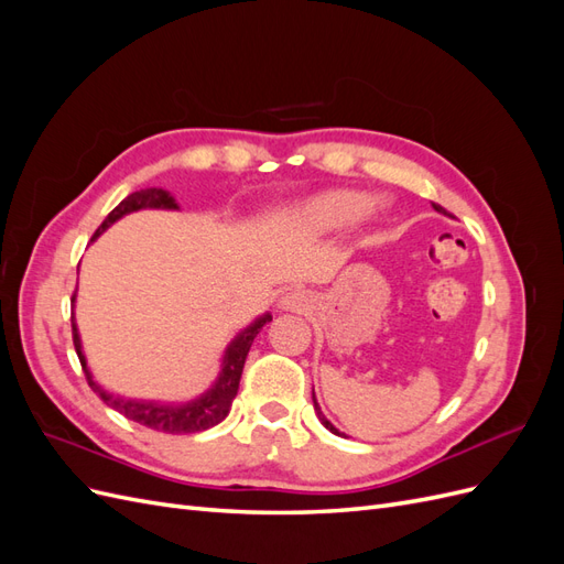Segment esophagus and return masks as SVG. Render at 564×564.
<instances>
[{
	"label": "esophagus",
	"instance_id": "34e87169",
	"mask_svg": "<svg viewBox=\"0 0 564 564\" xmlns=\"http://www.w3.org/2000/svg\"><path fill=\"white\" fill-rule=\"evenodd\" d=\"M280 305L284 311H303L305 305H308V299H305L303 292H299V289H292V292H286L280 301Z\"/></svg>",
	"mask_w": 564,
	"mask_h": 564
}]
</instances>
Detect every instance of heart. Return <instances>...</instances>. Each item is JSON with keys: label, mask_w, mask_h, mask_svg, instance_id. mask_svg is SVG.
Segmentation results:
<instances>
[{"label": "heart", "mask_w": 564, "mask_h": 564, "mask_svg": "<svg viewBox=\"0 0 564 564\" xmlns=\"http://www.w3.org/2000/svg\"><path fill=\"white\" fill-rule=\"evenodd\" d=\"M369 207L362 193L352 191H329L311 197L296 209V218L303 228L315 232L338 230L360 218Z\"/></svg>", "instance_id": "obj_1"}]
</instances>
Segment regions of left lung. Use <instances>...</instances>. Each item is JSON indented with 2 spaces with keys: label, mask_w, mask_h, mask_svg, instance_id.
<instances>
[{
  "label": "left lung",
  "mask_w": 564,
  "mask_h": 564,
  "mask_svg": "<svg viewBox=\"0 0 564 564\" xmlns=\"http://www.w3.org/2000/svg\"><path fill=\"white\" fill-rule=\"evenodd\" d=\"M433 207H435V212H442V214H447V212H445V209H442V207H440V204H433ZM313 402H315V392H313ZM315 409H317V416H319V421H322V423H324V425H327V429H329V431H332V433H336V435H344V433H338V431H336V429H334V425H332V423H329V421H327V419H324V414H322V412H319V406H317V402H315Z\"/></svg>",
  "instance_id": "8db88e82"
}]
</instances>
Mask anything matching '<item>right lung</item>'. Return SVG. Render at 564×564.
<instances>
[{"mask_svg": "<svg viewBox=\"0 0 564 564\" xmlns=\"http://www.w3.org/2000/svg\"><path fill=\"white\" fill-rule=\"evenodd\" d=\"M139 209H178V204L172 195L162 191V187H145V191L131 193L127 199L119 202L117 207L108 214V218L98 226L94 237H98L108 226H112L117 218H122L124 214L139 212ZM94 237H91V240H94ZM73 301H75V296H73ZM270 319H272L270 315H263V317L256 319L251 327H247L240 336H237L226 350L224 369H220V377H218L216 386L207 392V395H202L199 400H195L191 404H181V406H169V404H158V402H135V400H122V398L110 395V392H106L91 379L87 362H84V352H82V344H79V334H77L75 322H73V344H75L77 357L82 362V369H84V373H87V381H89L91 390L108 406H112L115 412L127 416L133 423L145 425V429L158 431V433H172V435L199 433V431L212 429V425L220 423L228 416L230 404L237 395V388H240L247 352L253 344L256 334H259L263 329V324H268Z\"/></svg>", "mask_w": 564, "mask_h": 564, "instance_id": "obj_1", "label": "right lung"}]
</instances>
